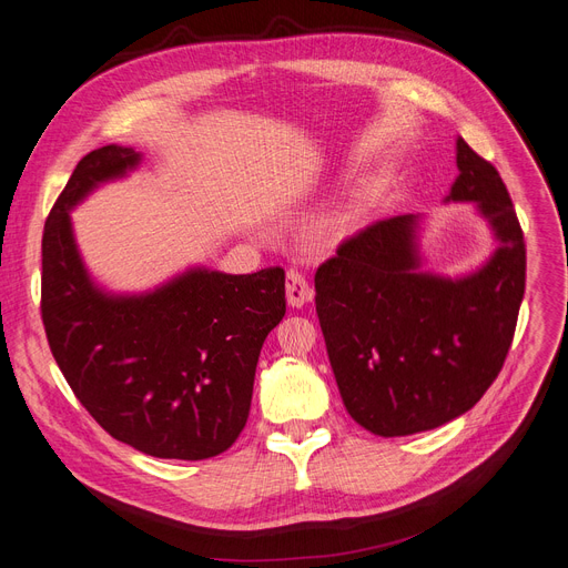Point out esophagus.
I'll list each match as a JSON object with an SVG mask.
<instances>
[{"instance_id": "1", "label": "esophagus", "mask_w": 568, "mask_h": 568, "mask_svg": "<svg viewBox=\"0 0 568 568\" xmlns=\"http://www.w3.org/2000/svg\"><path fill=\"white\" fill-rule=\"evenodd\" d=\"M314 298V291L307 284L305 275L298 270H288L286 272V301L291 307H303Z\"/></svg>"}]
</instances>
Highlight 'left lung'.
I'll list each match as a JSON object with an SVG mask.
<instances>
[{
  "label": "left lung",
  "mask_w": 568,
  "mask_h": 568,
  "mask_svg": "<svg viewBox=\"0 0 568 568\" xmlns=\"http://www.w3.org/2000/svg\"><path fill=\"white\" fill-rule=\"evenodd\" d=\"M445 202H473L496 240L462 277L422 270V216L377 221L314 275L316 314L339 396L356 424L394 438L443 426L501 373L525 298L527 248L496 168L457 138Z\"/></svg>",
  "instance_id": "8db88e82"
}]
</instances>
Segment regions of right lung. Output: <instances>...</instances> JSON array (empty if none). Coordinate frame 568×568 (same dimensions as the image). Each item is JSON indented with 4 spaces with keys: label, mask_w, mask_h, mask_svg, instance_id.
<instances>
[{
    "label": "right lung",
    "mask_w": 568,
    "mask_h": 568,
    "mask_svg": "<svg viewBox=\"0 0 568 568\" xmlns=\"http://www.w3.org/2000/svg\"><path fill=\"white\" fill-rule=\"evenodd\" d=\"M142 155H83L43 225L41 320L58 366L93 419L158 459H210L246 424L267 333L286 312L284 270L189 267L146 293H109L88 275L70 212Z\"/></svg>",
    "instance_id": "right-lung-1"
}]
</instances>
